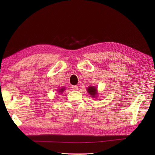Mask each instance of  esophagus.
<instances>
[{"label": "esophagus", "mask_w": 155, "mask_h": 155, "mask_svg": "<svg viewBox=\"0 0 155 155\" xmlns=\"http://www.w3.org/2000/svg\"><path fill=\"white\" fill-rule=\"evenodd\" d=\"M72 89L74 91H77V90H78V86L74 85V86L72 87Z\"/></svg>", "instance_id": "esophagus-1"}]
</instances>
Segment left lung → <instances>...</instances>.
Returning <instances> with one entry per match:
<instances>
[{"label":"left lung","instance_id":"8db88e82","mask_svg":"<svg viewBox=\"0 0 155 155\" xmlns=\"http://www.w3.org/2000/svg\"><path fill=\"white\" fill-rule=\"evenodd\" d=\"M87 91L92 97H95L97 94V89L96 87H88L87 89Z\"/></svg>","mask_w":155,"mask_h":155}]
</instances>
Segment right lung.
Returning a JSON list of instances; mask_svg holds the SVG:
<instances>
[{"mask_svg": "<svg viewBox=\"0 0 155 155\" xmlns=\"http://www.w3.org/2000/svg\"><path fill=\"white\" fill-rule=\"evenodd\" d=\"M64 90V89L63 88H61V89H59V92H63Z\"/></svg>", "mask_w": 155, "mask_h": 155, "instance_id": "add662e5", "label": "right lung"}]
</instances>
